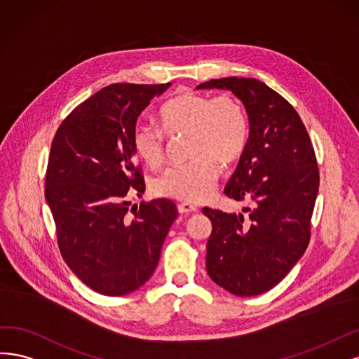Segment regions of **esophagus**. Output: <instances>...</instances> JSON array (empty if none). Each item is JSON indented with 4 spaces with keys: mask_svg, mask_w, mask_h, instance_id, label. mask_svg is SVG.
Returning <instances> with one entry per match:
<instances>
[{
    "mask_svg": "<svg viewBox=\"0 0 359 359\" xmlns=\"http://www.w3.org/2000/svg\"><path fill=\"white\" fill-rule=\"evenodd\" d=\"M177 209H179V213H180V215H189V213H196V212H198V209H196L195 205H192V204H189V203H182V204H179Z\"/></svg>",
    "mask_w": 359,
    "mask_h": 359,
    "instance_id": "1",
    "label": "esophagus"
}]
</instances>
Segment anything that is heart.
Masks as SVG:
<instances>
[{"label":"heart","instance_id":"obj_1","mask_svg":"<svg viewBox=\"0 0 359 359\" xmlns=\"http://www.w3.org/2000/svg\"><path fill=\"white\" fill-rule=\"evenodd\" d=\"M158 118L167 135L189 133L192 161L172 165L158 177L154 183L155 194L187 203L209 200L219 177L217 161L224 165L233 164L246 149L249 119L245 107L229 95L213 98L180 92L161 106ZM162 132L146 123L137 125L133 131L135 155L154 170L165 159V135Z\"/></svg>","mask_w":359,"mask_h":359}]
</instances>
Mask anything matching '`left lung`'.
Masks as SVG:
<instances>
[{"mask_svg":"<svg viewBox=\"0 0 359 359\" xmlns=\"http://www.w3.org/2000/svg\"><path fill=\"white\" fill-rule=\"evenodd\" d=\"M228 89L245 104L249 140L225 187L249 215L204 207L212 221L205 267L238 297L270 291L304 255L319 189V168L306 126L280 94L257 79L224 77L196 89Z\"/></svg>","mask_w":359,"mask_h":359,"instance_id":"1","label":"left lung"}]
</instances>
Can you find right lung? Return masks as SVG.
<instances>
[{
  "instance_id": "obj_1",
  "label": "right lung",
  "mask_w": 359,
  "mask_h": 359,
  "mask_svg": "<svg viewBox=\"0 0 359 359\" xmlns=\"http://www.w3.org/2000/svg\"><path fill=\"white\" fill-rule=\"evenodd\" d=\"M168 86L102 88L79 104L53 137L44 195L57 248L79 279L102 295H126L150 279L177 217L170 200L142 201L131 210L126 201L144 192L131 143L137 118Z\"/></svg>"
}]
</instances>
